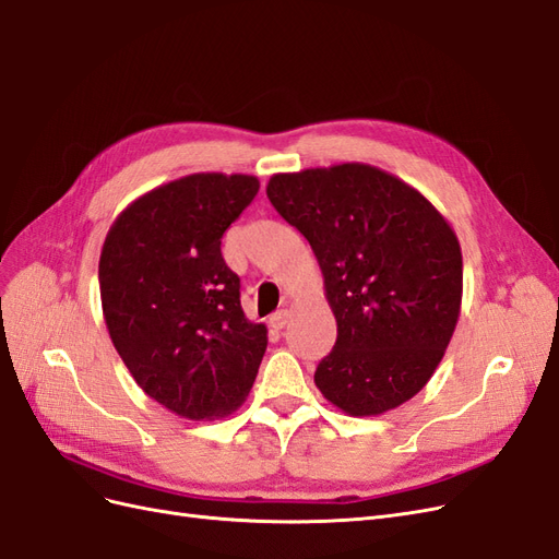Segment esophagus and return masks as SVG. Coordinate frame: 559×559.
I'll list each match as a JSON object with an SVG mask.
<instances>
[{"mask_svg":"<svg viewBox=\"0 0 559 559\" xmlns=\"http://www.w3.org/2000/svg\"><path fill=\"white\" fill-rule=\"evenodd\" d=\"M287 318H290V311L281 309V311H276L274 316H269V325H272V328L278 332V330H283V328L287 325Z\"/></svg>","mask_w":559,"mask_h":559,"instance_id":"34e87169","label":"esophagus"}]
</instances>
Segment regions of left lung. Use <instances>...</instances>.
Here are the masks:
<instances>
[{"label":"left lung","instance_id":"left-lung-1","mask_svg":"<svg viewBox=\"0 0 559 559\" xmlns=\"http://www.w3.org/2000/svg\"><path fill=\"white\" fill-rule=\"evenodd\" d=\"M266 197L311 243L336 318L316 369L322 397L355 418L416 397L460 318L453 227L416 188L362 162L274 174Z\"/></svg>","mask_w":559,"mask_h":559}]
</instances>
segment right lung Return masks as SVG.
I'll return each mask as SVG.
<instances>
[{
  "instance_id": "1",
  "label": "right lung",
  "mask_w": 559,
  "mask_h": 559,
  "mask_svg": "<svg viewBox=\"0 0 559 559\" xmlns=\"http://www.w3.org/2000/svg\"><path fill=\"white\" fill-rule=\"evenodd\" d=\"M248 174H190L141 194L106 234V330L136 385L190 420L237 411L258 376L266 328L243 316L225 229L253 202Z\"/></svg>"
}]
</instances>
